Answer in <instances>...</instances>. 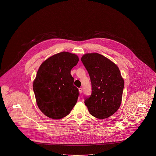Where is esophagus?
<instances>
[{
    "instance_id": "34e87169",
    "label": "esophagus",
    "mask_w": 156,
    "mask_h": 156,
    "mask_svg": "<svg viewBox=\"0 0 156 156\" xmlns=\"http://www.w3.org/2000/svg\"><path fill=\"white\" fill-rule=\"evenodd\" d=\"M79 92L80 94L83 93V88H79Z\"/></svg>"
}]
</instances>
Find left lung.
Segmentation results:
<instances>
[{
    "label": "left lung",
    "instance_id": "1",
    "mask_svg": "<svg viewBox=\"0 0 156 156\" xmlns=\"http://www.w3.org/2000/svg\"><path fill=\"white\" fill-rule=\"evenodd\" d=\"M81 62L88 73L92 93L85 104L93 116L105 119L113 115L122 103L124 81L116 64L100 54L83 55Z\"/></svg>",
    "mask_w": 156,
    "mask_h": 156
}]
</instances>
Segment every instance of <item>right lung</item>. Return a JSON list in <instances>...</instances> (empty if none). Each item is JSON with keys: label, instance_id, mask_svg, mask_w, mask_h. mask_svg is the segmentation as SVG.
Instances as JSON below:
<instances>
[{"label": "right lung", "instance_id": "1", "mask_svg": "<svg viewBox=\"0 0 156 156\" xmlns=\"http://www.w3.org/2000/svg\"><path fill=\"white\" fill-rule=\"evenodd\" d=\"M78 61L76 54L63 51L47 58L39 67L33 90L39 109L48 117L62 119L77 103L79 90L73 85L70 73Z\"/></svg>", "mask_w": 156, "mask_h": 156}]
</instances>
